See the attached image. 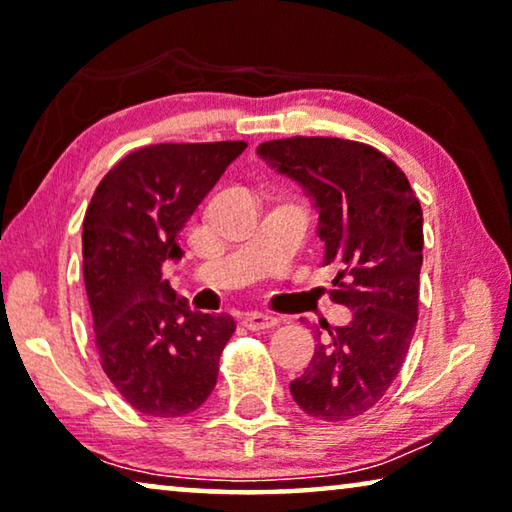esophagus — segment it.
Here are the masks:
<instances>
[{"mask_svg": "<svg viewBox=\"0 0 512 512\" xmlns=\"http://www.w3.org/2000/svg\"><path fill=\"white\" fill-rule=\"evenodd\" d=\"M279 325V318L272 316V313H263V311H251L245 316V327L251 329V332H261V329H272Z\"/></svg>", "mask_w": 512, "mask_h": 512, "instance_id": "obj_1", "label": "esophagus"}]
</instances>
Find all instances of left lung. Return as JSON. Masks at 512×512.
I'll return each instance as SVG.
<instances>
[{
    "instance_id": "1",
    "label": "left lung",
    "mask_w": 512,
    "mask_h": 512,
    "mask_svg": "<svg viewBox=\"0 0 512 512\" xmlns=\"http://www.w3.org/2000/svg\"><path fill=\"white\" fill-rule=\"evenodd\" d=\"M318 208L322 265L336 267L332 300L350 325L318 336L306 371L290 382L295 403L322 421H348L387 393L419 318L423 212L396 162L361 141L290 137L258 146Z\"/></svg>"
}]
</instances>
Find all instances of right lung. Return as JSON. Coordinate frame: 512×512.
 <instances>
[{
	"mask_svg": "<svg viewBox=\"0 0 512 512\" xmlns=\"http://www.w3.org/2000/svg\"><path fill=\"white\" fill-rule=\"evenodd\" d=\"M245 141L155 144L125 155L93 192L82 270L100 366L125 403L174 419L206 403L235 332L226 313L192 311L162 277L187 219Z\"/></svg>",
	"mask_w": 512,
	"mask_h": 512,
	"instance_id": "obj_1",
	"label": "right lung"
}]
</instances>
